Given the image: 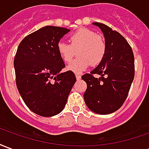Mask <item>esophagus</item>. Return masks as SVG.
<instances>
[{"label":"esophagus","instance_id":"esophagus-1","mask_svg":"<svg viewBox=\"0 0 149 149\" xmlns=\"http://www.w3.org/2000/svg\"><path fill=\"white\" fill-rule=\"evenodd\" d=\"M76 78H77V81H79V80H81V76L80 74H76Z\"/></svg>","mask_w":149,"mask_h":149}]
</instances>
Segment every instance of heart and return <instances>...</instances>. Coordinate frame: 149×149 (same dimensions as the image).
<instances>
[{
    "label": "heart",
    "mask_w": 149,
    "mask_h": 149,
    "mask_svg": "<svg viewBox=\"0 0 149 149\" xmlns=\"http://www.w3.org/2000/svg\"><path fill=\"white\" fill-rule=\"evenodd\" d=\"M70 45L59 41L56 49L59 56L65 63L74 57L77 58L68 65V69L80 73L89 66H97L103 61L106 53V43L102 37L93 30L82 28L69 37Z\"/></svg>",
    "instance_id": "1"
}]
</instances>
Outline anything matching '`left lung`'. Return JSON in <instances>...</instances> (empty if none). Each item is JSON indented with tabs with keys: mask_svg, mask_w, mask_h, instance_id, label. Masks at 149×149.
I'll return each mask as SVG.
<instances>
[{
	"mask_svg": "<svg viewBox=\"0 0 149 149\" xmlns=\"http://www.w3.org/2000/svg\"><path fill=\"white\" fill-rule=\"evenodd\" d=\"M93 24L104 33L106 53L97 68L81 77L87 84L84 99L91 111L107 115L118 110L128 97L134 79V55L121 34L102 23ZM95 74L100 77L95 78Z\"/></svg>",
	"mask_w": 149,
	"mask_h": 149,
	"instance_id": "8db88e82",
	"label": "left lung"
}]
</instances>
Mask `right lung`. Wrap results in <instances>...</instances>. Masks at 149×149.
<instances>
[{"label": "right lung", "mask_w": 149, "mask_h": 149, "mask_svg": "<svg viewBox=\"0 0 149 149\" xmlns=\"http://www.w3.org/2000/svg\"><path fill=\"white\" fill-rule=\"evenodd\" d=\"M69 31L43 27L24 37L17 50L14 68L19 93L28 108L41 116L57 115L64 109L77 81L72 71L60 72L65 65L56 45Z\"/></svg>", "instance_id": "obj_1"}]
</instances>
